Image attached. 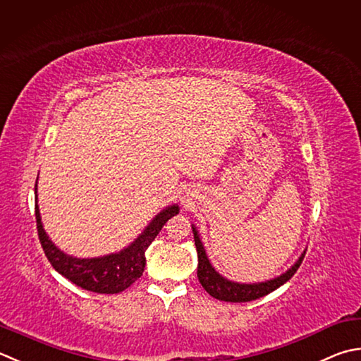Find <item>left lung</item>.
<instances>
[{"label":"left lung","instance_id":"obj_1","mask_svg":"<svg viewBox=\"0 0 361 361\" xmlns=\"http://www.w3.org/2000/svg\"><path fill=\"white\" fill-rule=\"evenodd\" d=\"M192 233H194L197 257H199L197 277H199V281L204 288V291H207L209 295H213L214 299L224 300V302H250L275 291V289L286 283V281L291 279L295 272H298L302 259L305 257V250H303L299 259L295 261V263L289 267L286 272H283L275 279L258 281V283H238V281L225 279L224 275L219 274L214 269V266L209 263V259L207 257V250H204L203 243L199 235V230L195 228L194 224H192Z\"/></svg>","mask_w":361,"mask_h":361}]
</instances>
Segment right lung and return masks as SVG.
Listing matches in <instances>:
<instances>
[{
    "mask_svg": "<svg viewBox=\"0 0 361 361\" xmlns=\"http://www.w3.org/2000/svg\"><path fill=\"white\" fill-rule=\"evenodd\" d=\"M34 192L37 233L48 261L56 271L76 286L98 294H117L131 286L145 269V250L148 245L154 241L169 219L180 213L178 204H169L152 219L144 231L125 249L103 257L76 258L61 250L47 235L37 204V181Z\"/></svg>",
    "mask_w": 361,
    "mask_h": 361,
    "instance_id": "1",
    "label": "right lung"
}]
</instances>
